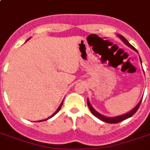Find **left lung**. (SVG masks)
<instances>
[{"instance_id":"obj_1","label":"left lung","mask_w":150,"mask_h":150,"mask_svg":"<svg viewBox=\"0 0 150 150\" xmlns=\"http://www.w3.org/2000/svg\"><path fill=\"white\" fill-rule=\"evenodd\" d=\"M118 36L120 37L121 40H123V42L125 43L126 45L128 46V47H130L131 48H132L133 50H135V51H137L136 49H135L133 46H132L130 43H128V40H126L123 36H121V35H118ZM140 61H141V59H140ZM142 62V61H141ZM141 102H142V100H140L139 103H138L135 107L133 110H132L130 112H128L127 114H123V115H121V116H117V117H104L103 115H101L100 114H99L98 112H96L95 110L93 109V107H92L91 104H90V103H89V100H87V104H88V107H89V110H90V111L92 112V114L95 115L96 117H98L99 119H100L101 121H104L106 123H109V124H116V123H119V122H121V121H124V120H125V119L128 118V117H131L132 116L133 114H135V112L137 111L138 109H139V107L140 104H141Z\"/></svg>"}]
</instances>
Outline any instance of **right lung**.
<instances>
[{
	"instance_id": "add662e5",
	"label": "right lung",
	"mask_w": 150,
	"mask_h": 150,
	"mask_svg": "<svg viewBox=\"0 0 150 150\" xmlns=\"http://www.w3.org/2000/svg\"><path fill=\"white\" fill-rule=\"evenodd\" d=\"M29 40V39H28V40ZM27 40H26V41H27ZM62 103H63V102L61 103V105H60V107H58V109L56 111H55V113H54V114H53V115H52V116H50V117H48V118H47V119H45V120H43V121H46V120H48V119H49V118H50V117H53V116H54V115H55V114H57V112H58V111H59V110H60V109H61V106H62Z\"/></svg>"
}]
</instances>
